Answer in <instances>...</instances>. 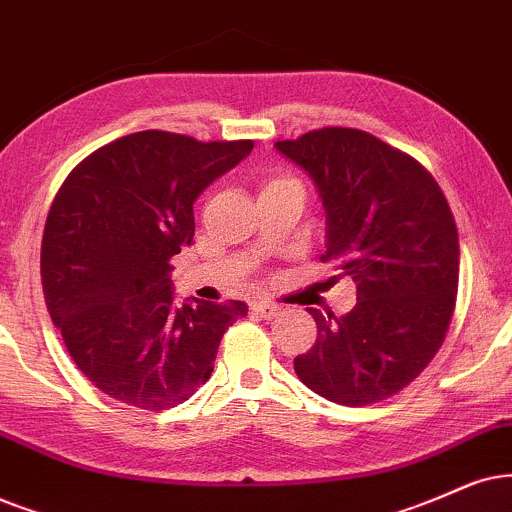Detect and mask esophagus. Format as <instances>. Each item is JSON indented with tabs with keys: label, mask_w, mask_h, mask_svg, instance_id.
Instances as JSON below:
<instances>
[{
	"label": "esophagus",
	"mask_w": 512,
	"mask_h": 512,
	"mask_svg": "<svg viewBox=\"0 0 512 512\" xmlns=\"http://www.w3.org/2000/svg\"><path fill=\"white\" fill-rule=\"evenodd\" d=\"M250 309L255 314H260L262 319H274V316L281 314V307H278V304H274V302H252Z\"/></svg>",
	"instance_id": "34e87169"
}]
</instances>
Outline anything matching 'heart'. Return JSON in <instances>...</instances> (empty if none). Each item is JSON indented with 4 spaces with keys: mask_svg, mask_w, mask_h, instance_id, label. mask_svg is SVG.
Returning <instances> with one entry per match:
<instances>
[{
    "mask_svg": "<svg viewBox=\"0 0 512 512\" xmlns=\"http://www.w3.org/2000/svg\"><path fill=\"white\" fill-rule=\"evenodd\" d=\"M281 186H300V181L295 177H290L286 172H271L267 179H264L262 184V191H269V189H281Z\"/></svg>",
    "mask_w": 512,
    "mask_h": 512,
    "instance_id": "1",
    "label": "heart"
}]
</instances>
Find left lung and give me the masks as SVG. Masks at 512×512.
<instances>
[{
    "label": "left lung",
    "mask_w": 512,
    "mask_h": 512,
    "mask_svg": "<svg viewBox=\"0 0 512 512\" xmlns=\"http://www.w3.org/2000/svg\"><path fill=\"white\" fill-rule=\"evenodd\" d=\"M276 148L319 186L321 262L357 283L340 319L309 307L316 342L295 357L297 378L335 404L383 401L428 368L449 331L461 260L449 203L416 158L361 129H312Z\"/></svg>",
    "instance_id": "obj_1"
}]
</instances>
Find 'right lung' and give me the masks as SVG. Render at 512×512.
<instances>
[{
  "mask_svg": "<svg viewBox=\"0 0 512 512\" xmlns=\"http://www.w3.org/2000/svg\"><path fill=\"white\" fill-rule=\"evenodd\" d=\"M252 151L146 129L73 167L42 236V288L77 368L103 394L146 411L208 383L245 302L172 304V257L193 243V200Z\"/></svg>",
  "mask_w": 512,
  "mask_h": 512,
  "instance_id": "add662e5",
  "label": "right lung"
}]
</instances>
